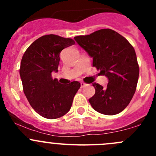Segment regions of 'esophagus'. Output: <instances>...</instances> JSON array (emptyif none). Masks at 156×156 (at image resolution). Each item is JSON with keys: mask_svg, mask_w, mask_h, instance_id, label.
<instances>
[{"mask_svg": "<svg viewBox=\"0 0 156 156\" xmlns=\"http://www.w3.org/2000/svg\"><path fill=\"white\" fill-rule=\"evenodd\" d=\"M87 84H85L84 82H81V88H84V87H85V86H87Z\"/></svg>", "mask_w": 156, "mask_h": 156, "instance_id": "obj_1", "label": "esophagus"}]
</instances>
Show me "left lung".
Masks as SVG:
<instances>
[{"label":"left lung","mask_w":156,"mask_h":156,"mask_svg":"<svg viewBox=\"0 0 156 156\" xmlns=\"http://www.w3.org/2000/svg\"><path fill=\"white\" fill-rule=\"evenodd\" d=\"M93 58V66L108 79L107 87L94 83L95 94L89 99L98 112L113 115L130 103L137 85L140 68L133 46L114 30L103 29L74 37Z\"/></svg>","instance_id":"left-lung-1"}]
</instances>
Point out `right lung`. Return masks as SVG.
Wrapping results in <instances>:
<instances>
[{
  "instance_id": "obj_1",
  "label": "right lung",
  "mask_w": 156,
  "mask_h": 156,
  "mask_svg": "<svg viewBox=\"0 0 156 156\" xmlns=\"http://www.w3.org/2000/svg\"><path fill=\"white\" fill-rule=\"evenodd\" d=\"M74 44L72 38L47 34L34 41L23 54L20 69L23 91L42 117L55 119L66 114L81 87L78 81L66 85L52 78V72L58 71L60 52Z\"/></svg>"
}]
</instances>
